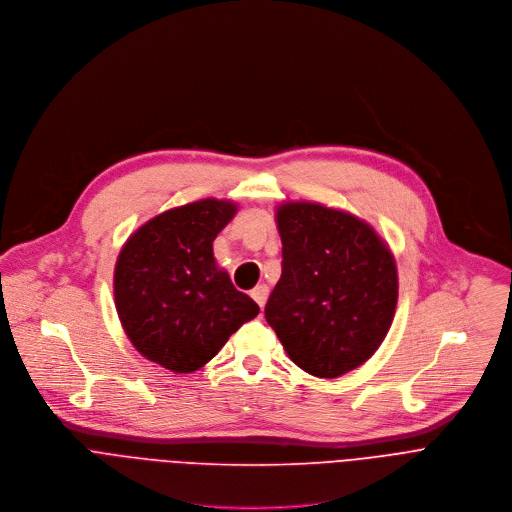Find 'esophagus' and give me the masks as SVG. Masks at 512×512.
<instances>
[{"label":"esophagus","mask_w":512,"mask_h":512,"mask_svg":"<svg viewBox=\"0 0 512 512\" xmlns=\"http://www.w3.org/2000/svg\"><path fill=\"white\" fill-rule=\"evenodd\" d=\"M250 294L260 304V309H262V306L266 304V298H268V286L266 284H258Z\"/></svg>","instance_id":"1"}]
</instances>
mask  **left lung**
<instances>
[{
    "mask_svg": "<svg viewBox=\"0 0 512 512\" xmlns=\"http://www.w3.org/2000/svg\"><path fill=\"white\" fill-rule=\"evenodd\" d=\"M282 274L266 321L288 357L315 377H341L383 343L397 304V268L375 230L311 201L276 208Z\"/></svg>",
    "mask_w": 512,
    "mask_h": 512,
    "instance_id": "8db88e82",
    "label": "left lung"
}]
</instances>
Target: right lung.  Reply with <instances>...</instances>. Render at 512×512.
Returning <instances> with one entry per match:
<instances>
[{
  "label": "right lung",
  "mask_w": 512,
  "mask_h": 512,
  "mask_svg": "<svg viewBox=\"0 0 512 512\" xmlns=\"http://www.w3.org/2000/svg\"><path fill=\"white\" fill-rule=\"evenodd\" d=\"M224 199H199L141 226L115 266V304L135 349L191 373L212 361L260 309L214 258V240L236 216Z\"/></svg>",
  "instance_id": "1"
}]
</instances>
